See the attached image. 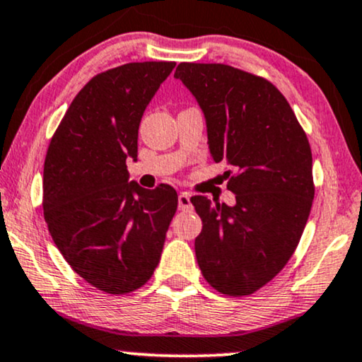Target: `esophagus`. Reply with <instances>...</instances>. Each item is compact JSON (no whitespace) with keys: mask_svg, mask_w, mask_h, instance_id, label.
Wrapping results in <instances>:
<instances>
[{"mask_svg":"<svg viewBox=\"0 0 362 362\" xmlns=\"http://www.w3.org/2000/svg\"><path fill=\"white\" fill-rule=\"evenodd\" d=\"M178 209H180V210H190L192 209L190 195L189 194H180V195H178Z\"/></svg>","mask_w":362,"mask_h":362,"instance_id":"obj_1","label":"esophagus"}]
</instances>
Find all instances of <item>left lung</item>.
<instances>
[{"instance_id":"1","label":"left lung","mask_w":362,"mask_h":362,"mask_svg":"<svg viewBox=\"0 0 362 362\" xmlns=\"http://www.w3.org/2000/svg\"><path fill=\"white\" fill-rule=\"evenodd\" d=\"M204 110L210 155L227 165L235 205L190 202L202 218L195 255L221 294L250 296L271 282L297 249L314 199L313 153L304 128L276 85L222 63H180Z\"/></svg>"}]
</instances>
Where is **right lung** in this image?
<instances>
[{
  "mask_svg": "<svg viewBox=\"0 0 362 362\" xmlns=\"http://www.w3.org/2000/svg\"><path fill=\"white\" fill-rule=\"evenodd\" d=\"M175 62L110 68L78 91L49 141L43 215L70 267L107 294H128L152 277L177 210V192L128 182L139 125Z\"/></svg>",
  "mask_w": 362,
  "mask_h": 362,
  "instance_id": "add662e5",
  "label": "right lung"
}]
</instances>
